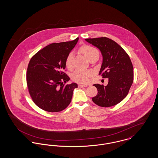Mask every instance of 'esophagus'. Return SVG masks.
<instances>
[{"label":"esophagus","instance_id":"34e87169","mask_svg":"<svg viewBox=\"0 0 158 158\" xmlns=\"http://www.w3.org/2000/svg\"><path fill=\"white\" fill-rule=\"evenodd\" d=\"M78 86H79V88H83V87H86V86H88V85H84L79 84V85H78Z\"/></svg>","mask_w":158,"mask_h":158}]
</instances>
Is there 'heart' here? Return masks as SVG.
<instances>
[{
  "instance_id": "heart-1",
  "label": "heart",
  "mask_w": 158,
  "mask_h": 158,
  "mask_svg": "<svg viewBox=\"0 0 158 158\" xmlns=\"http://www.w3.org/2000/svg\"><path fill=\"white\" fill-rule=\"evenodd\" d=\"M79 51L89 60L95 57H98L99 56L98 50L91 45H82L80 48ZM65 65L69 70H72L74 68V57L73 53H70L68 54L65 60ZM90 76V72L88 70L76 69L73 73L72 77L75 82L86 84L89 82V77Z\"/></svg>"
}]
</instances>
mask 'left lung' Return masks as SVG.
Segmentation results:
<instances>
[{
    "instance_id": "8db88e82",
    "label": "left lung",
    "mask_w": 158,
    "mask_h": 158,
    "mask_svg": "<svg viewBox=\"0 0 158 158\" xmlns=\"http://www.w3.org/2000/svg\"><path fill=\"white\" fill-rule=\"evenodd\" d=\"M85 40L101 52L103 61L99 75L108 78L106 86L94 84L97 95L92 101L101 107L117 105L127 95L133 82V66L125 50L113 40L107 37L86 38Z\"/></svg>"
}]
</instances>
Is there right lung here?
Wrapping results in <instances>:
<instances>
[{"instance_id":"right-lung-1","label":"right lung","mask_w":158,"mask_h":158,"mask_svg":"<svg viewBox=\"0 0 158 158\" xmlns=\"http://www.w3.org/2000/svg\"><path fill=\"white\" fill-rule=\"evenodd\" d=\"M78 39L50 44L31 57L27 68V84L31 98L41 109L57 113L70 104L77 85L65 83L70 80L64 72L65 60Z\"/></svg>"}]
</instances>
